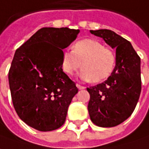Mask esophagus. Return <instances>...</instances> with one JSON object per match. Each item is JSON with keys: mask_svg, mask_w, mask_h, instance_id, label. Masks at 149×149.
I'll list each match as a JSON object with an SVG mask.
<instances>
[{"mask_svg": "<svg viewBox=\"0 0 149 149\" xmlns=\"http://www.w3.org/2000/svg\"><path fill=\"white\" fill-rule=\"evenodd\" d=\"M77 88H78V89H80V90H81V89H85V88H86L85 87L81 86L80 84H77Z\"/></svg>", "mask_w": 149, "mask_h": 149, "instance_id": "1", "label": "esophagus"}]
</instances>
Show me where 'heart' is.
<instances>
[{"instance_id":"obj_1","label":"heart","mask_w":149,"mask_h":149,"mask_svg":"<svg viewBox=\"0 0 149 149\" xmlns=\"http://www.w3.org/2000/svg\"><path fill=\"white\" fill-rule=\"evenodd\" d=\"M117 57L112 50L97 40L85 39L76 42L72 51H64L62 55V68L72 76L81 68L79 77L86 81L100 82L113 73Z\"/></svg>"}]
</instances>
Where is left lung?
<instances>
[{
	"mask_svg": "<svg viewBox=\"0 0 149 149\" xmlns=\"http://www.w3.org/2000/svg\"><path fill=\"white\" fill-rule=\"evenodd\" d=\"M116 49V65L107 80L87 87L90 94L88 113L94 124L115 127L128 118L135 109L141 93L140 57L127 40L111 30L90 31Z\"/></svg>",
	"mask_w": 149,
	"mask_h": 149,
	"instance_id": "1",
	"label": "left lung"
}]
</instances>
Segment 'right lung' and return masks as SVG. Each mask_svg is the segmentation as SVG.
I'll return each instance as SVG.
<instances>
[{
	"label": "right lung",
	"instance_id": "obj_1",
	"mask_svg": "<svg viewBox=\"0 0 149 149\" xmlns=\"http://www.w3.org/2000/svg\"><path fill=\"white\" fill-rule=\"evenodd\" d=\"M79 32L68 27H44L15 52L8 74L13 106L19 118L38 131L62 127L78 92L62 71V55Z\"/></svg>",
	"mask_w": 149,
	"mask_h": 149
}]
</instances>
